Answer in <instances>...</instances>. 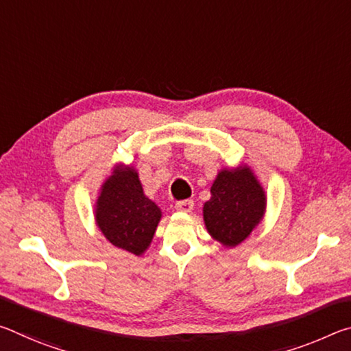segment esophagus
<instances>
[{
  "label": "esophagus",
  "instance_id": "34e87169",
  "mask_svg": "<svg viewBox=\"0 0 351 351\" xmlns=\"http://www.w3.org/2000/svg\"><path fill=\"white\" fill-rule=\"evenodd\" d=\"M176 210L180 212H190L193 209V201L192 199H182V201H178L175 204Z\"/></svg>",
  "mask_w": 351,
  "mask_h": 351
}]
</instances>
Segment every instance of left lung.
Instances as JSON below:
<instances>
[{
	"label": "left lung",
	"mask_w": 351,
	"mask_h": 351,
	"mask_svg": "<svg viewBox=\"0 0 351 351\" xmlns=\"http://www.w3.org/2000/svg\"><path fill=\"white\" fill-rule=\"evenodd\" d=\"M203 207L204 223L213 239L237 246L252 232L263 217V189L247 167L219 171Z\"/></svg>",
	"instance_id": "1"
}]
</instances>
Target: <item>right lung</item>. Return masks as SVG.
Listing matches in <instances>:
<instances>
[{"label":"right lung","instance_id":"obj_1","mask_svg":"<svg viewBox=\"0 0 351 351\" xmlns=\"http://www.w3.org/2000/svg\"><path fill=\"white\" fill-rule=\"evenodd\" d=\"M96 219L112 245L141 255L150 245L161 210L145 197L133 169H117L102 186Z\"/></svg>","mask_w":351,"mask_h":351}]
</instances>
